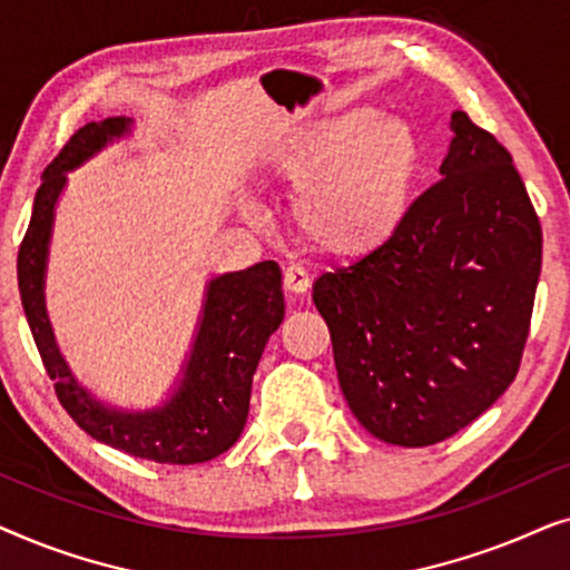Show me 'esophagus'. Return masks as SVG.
I'll use <instances>...</instances> for the list:
<instances>
[{"label":"esophagus","mask_w":570,"mask_h":570,"mask_svg":"<svg viewBox=\"0 0 570 570\" xmlns=\"http://www.w3.org/2000/svg\"><path fill=\"white\" fill-rule=\"evenodd\" d=\"M308 285H311L308 272L295 262L287 264V267H285V287H287V291H291V293H306Z\"/></svg>","instance_id":"esophagus-1"}]
</instances>
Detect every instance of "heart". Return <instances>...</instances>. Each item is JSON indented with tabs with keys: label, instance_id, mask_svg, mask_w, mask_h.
Segmentation results:
<instances>
[{
	"label": "heart",
	"instance_id": "heart-1",
	"mask_svg": "<svg viewBox=\"0 0 570 570\" xmlns=\"http://www.w3.org/2000/svg\"><path fill=\"white\" fill-rule=\"evenodd\" d=\"M298 186L293 220L301 236L334 256L376 252L400 230L420 174L410 124L355 108L324 124L277 160Z\"/></svg>",
	"mask_w": 570,
	"mask_h": 570
}]
</instances>
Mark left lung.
Listing matches in <instances>:
<instances>
[{
    "label": "left lung",
    "mask_w": 570,
    "mask_h": 570,
    "mask_svg": "<svg viewBox=\"0 0 570 570\" xmlns=\"http://www.w3.org/2000/svg\"><path fill=\"white\" fill-rule=\"evenodd\" d=\"M451 131L441 178L400 230L314 283L350 410L396 446L451 439L511 386L542 269L511 153L464 111Z\"/></svg>",
    "instance_id": "8db88e82"
}]
</instances>
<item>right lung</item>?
<instances>
[{
  "mask_svg": "<svg viewBox=\"0 0 570 570\" xmlns=\"http://www.w3.org/2000/svg\"><path fill=\"white\" fill-rule=\"evenodd\" d=\"M129 121L111 116L90 121L67 139L43 170L36 191L33 215L18 252V287L30 332L43 368L67 415L96 441L160 464H199L220 456L238 441L248 417L252 379L269 334L285 316L283 272L275 262H259L244 272H230L209 283L191 361L178 392L166 407L153 412H116L92 400L69 376L43 308V269L49 248L53 205L67 170L96 155Z\"/></svg>",
  "mask_w": 570,
  "mask_h": 570,
  "instance_id": "1",
  "label": "right lung"
}]
</instances>
